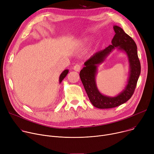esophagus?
<instances>
[{
    "instance_id": "34e87169",
    "label": "esophagus",
    "mask_w": 154,
    "mask_h": 154,
    "mask_svg": "<svg viewBox=\"0 0 154 154\" xmlns=\"http://www.w3.org/2000/svg\"><path fill=\"white\" fill-rule=\"evenodd\" d=\"M81 69V66L79 64H76L74 67V70L76 72H79Z\"/></svg>"
}]
</instances>
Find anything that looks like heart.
Masks as SVG:
<instances>
[{
    "mask_svg": "<svg viewBox=\"0 0 154 154\" xmlns=\"http://www.w3.org/2000/svg\"><path fill=\"white\" fill-rule=\"evenodd\" d=\"M85 43H86V42H84V43H83V45H85Z\"/></svg>",
    "mask_w": 154,
    "mask_h": 154,
    "instance_id": "1",
    "label": "heart"
}]
</instances>
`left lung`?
<instances>
[{"label": "left lung", "instance_id": "obj_1", "mask_svg": "<svg viewBox=\"0 0 154 154\" xmlns=\"http://www.w3.org/2000/svg\"><path fill=\"white\" fill-rule=\"evenodd\" d=\"M113 29L115 35L111 40V45L87 60L80 72L81 81L90 102L95 107L100 109L115 108L126 103L134 93L140 74V64L134 41L121 27L114 25ZM115 48L122 51L127 56L129 75L124 89L118 95L111 97L102 94L99 91L96 82V76L99 65L103 63Z\"/></svg>", "mask_w": 154, "mask_h": 154}]
</instances>
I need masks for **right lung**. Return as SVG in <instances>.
Segmentation results:
<instances>
[{
	"label": "right lung",
	"mask_w": 154,
	"mask_h": 154,
	"mask_svg": "<svg viewBox=\"0 0 154 154\" xmlns=\"http://www.w3.org/2000/svg\"><path fill=\"white\" fill-rule=\"evenodd\" d=\"M69 73V70L68 69H66L64 70L62 73L60 74V76H59V84L61 83V82H62L64 79L66 77V75H67V74Z\"/></svg>",
	"instance_id": "obj_1"
}]
</instances>
